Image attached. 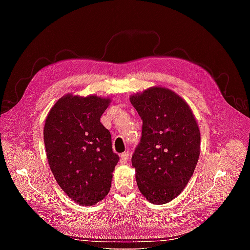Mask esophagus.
<instances>
[{
  "mask_svg": "<svg viewBox=\"0 0 250 250\" xmlns=\"http://www.w3.org/2000/svg\"><path fill=\"white\" fill-rule=\"evenodd\" d=\"M128 160H129V153L124 152V153L121 154V158H120V163L121 164H127Z\"/></svg>",
  "mask_w": 250,
  "mask_h": 250,
  "instance_id": "1",
  "label": "esophagus"
}]
</instances>
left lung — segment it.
Here are the masks:
<instances>
[{
	"label": "left lung",
	"instance_id": "left-lung-1",
	"mask_svg": "<svg viewBox=\"0 0 250 250\" xmlns=\"http://www.w3.org/2000/svg\"><path fill=\"white\" fill-rule=\"evenodd\" d=\"M143 120L141 142L131 158L144 197L170 202L191 179L200 154V130L191 107L173 90L153 86L130 96Z\"/></svg>",
	"mask_w": 250,
	"mask_h": 250
}]
</instances>
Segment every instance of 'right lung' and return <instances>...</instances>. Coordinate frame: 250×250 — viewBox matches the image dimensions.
<instances>
[{
    "label": "right lung",
    "instance_id": "add662e5",
    "mask_svg": "<svg viewBox=\"0 0 250 250\" xmlns=\"http://www.w3.org/2000/svg\"><path fill=\"white\" fill-rule=\"evenodd\" d=\"M109 103V98L67 94L54 104L44 122L50 169L62 191L80 206H94L108 194L119 162L110 132L100 122Z\"/></svg>",
    "mask_w": 250,
    "mask_h": 250
}]
</instances>
